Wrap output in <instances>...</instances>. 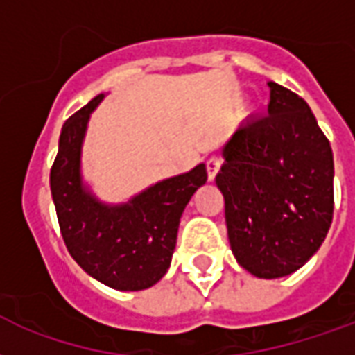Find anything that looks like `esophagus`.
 Returning <instances> with one entry per match:
<instances>
[{
	"label": "esophagus",
	"mask_w": 355,
	"mask_h": 355,
	"mask_svg": "<svg viewBox=\"0 0 355 355\" xmlns=\"http://www.w3.org/2000/svg\"><path fill=\"white\" fill-rule=\"evenodd\" d=\"M219 166H221V160L217 157H211V159L206 160V168H208V180L214 181L216 180L217 172H219Z\"/></svg>",
	"instance_id": "esophagus-1"
}]
</instances>
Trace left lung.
Returning <instances> with one entry per match:
<instances>
[{
	"instance_id": "obj_1",
	"label": "left lung",
	"mask_w": 355,
	"mask_h": 355,
	"mask_svg": "<svg viewBox=\"0 0 355 355\" xmlns=\"http://www.w3.org/2000/svg\"><path fill=\"white\" fill-rule=\"evenodd\" d=\"M266 115H250L221 149L216 183L238 265L257 278L299 270L333 221V151L309 103L268 81Z\"/></svg>"
}]
</instances>
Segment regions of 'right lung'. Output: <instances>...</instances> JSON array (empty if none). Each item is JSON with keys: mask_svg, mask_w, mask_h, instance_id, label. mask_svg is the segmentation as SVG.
<instances>
[{"mask_svg": "<svg viewBox=\"0 0 355 355\" xmlns=\"http://www.w3.org/2000/svg\"><path fill=\"white\" fill-rule=\"evenodd\" d=\"M98 94L64 123L51 168V193L69 255L94 280L119 291H139L166 274L183 209L206 183V166L157 181L130 200L105 204L83 181L81 153Z\"/></svg>", "mask_w": 355, "mask_h": 355, "instance_id": "add662e5", "label": "right lung"}]
</instances>
